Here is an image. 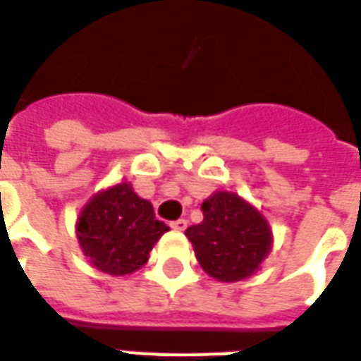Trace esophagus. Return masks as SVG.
Listing matches in <instances>:
<instances>
[{
    "instance_id": "1",
    "label": "esophagus",
    "mask_w": 361,
    "mask_h": 361,
    "mask_svg": "<svg viewBox=\"0 0 361 361\" xmlns=\"http://www.w3.org/2000/svg\"><path fill=\"white\" fill-rule=\"evenodd\" d=\"M186 227H188V221L186 219L171 221V228H175V231H184Z\"/></svg>"
}]
</instances>
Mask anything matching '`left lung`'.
I'll return each instance as SVG.
<instances>
[{"instance_id":"left-lung-1","label":"left lung","mask_w":361,"mask_h":361,"mask_svg":"<svg viewBox=\"0 0 361 361\" xmlns=\"http://www.w3.org/2000/svg\"><path fill=\"white\" fill-rule=\"evenodd\" d=\"M204 221L186 228L202 269L221 283L254 275L273 246L269 223L233 192H215L202 204Z\"/></svg>"}]
</instances>
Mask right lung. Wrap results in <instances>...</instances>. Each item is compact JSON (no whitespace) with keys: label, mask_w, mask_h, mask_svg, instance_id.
Instances as JSON below:
<instances>
[{"label":"right lung","mask_w":361,"mask_h":361,"mask_svg":"<svg viewBox=\"0 0 361 361\" xmlns=\"http://www.w3.org/2000/svg\"><path fill=\"white\" fill-rule=\"evenodd\" d=\"M169 227L155 217L154 206L128 183L97 192L76 221V238L96 269L123 277L148 262L154 244Z\"/></svg>","instance_id":"1"}]
</instances>
